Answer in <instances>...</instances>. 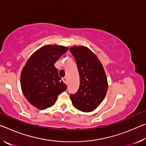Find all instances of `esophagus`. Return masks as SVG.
I'll return each instance as SVG.
<instances>
[{
	"mask_svg": "<svg viewBox=\"0 0 146 146\" xmlns=\"http://www.w3.org/2000/svg\"><path fill=\"white\" fill-rule=\"evenodd\" d=\"M62 80H63V82H64V83L67 84H68V78H67V77H64V78H62Z\"/></svg>",
	"mask_w": 146,
	"mask_h": 146,
	"instance_id": "1",
	"label": "esophagus"
}]
</instances>
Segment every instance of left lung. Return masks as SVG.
<instances>
[{"instance_id": "obj_1", "label": "left lung", "mask_w": 146, "mask_h": 146, "mask_svg": "<svg viewBox=\"0 0 146 146\" xmlns=\"http://www.w3.org/2000/svg\"><path fill=\"white\" fill-rule=\"evenodd\" d=\"M70 51L75 58L80 76L78 90L71 94L70 99L77 110L92 111L102 102L108 91V80L102 64L85 46H73Z\"/></svg>"}]
</instances>
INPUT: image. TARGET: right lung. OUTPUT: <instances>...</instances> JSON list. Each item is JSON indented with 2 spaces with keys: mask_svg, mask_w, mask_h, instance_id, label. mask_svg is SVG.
Segmentation results:
<instances>
[{
  "mask_svg": "<svg viewBox=\"0 0 146 146\" xmlns=\"http://www.w3.org/2000/svg\"><path fill=\"white\" fill-rule=\"evenodd\" d=\"M68 50L62 46H44L29 57L22 70V91L28 102L39 110L52 106L59 94L67 89L54 64Z\"/></svg>",
  "mask_w": 146,
  "mask_h": 146,
  "instance_id": "obj_1",
  "label": "right lung"
}]
</instances>
